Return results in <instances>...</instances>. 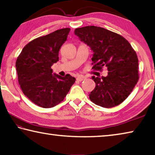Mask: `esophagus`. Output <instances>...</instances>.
Wrapping results in <instances>:
<instances>
[{"mask_svg":"<svg viewBox=\"0 0 155 155\" xmlns=\"http://www.w3.org/2000/svg\"><path fill=\"white\" fill-rule=\"evenodd\" d=\"M85 79V77L83 75H78L77 77V80L78 81H82Z\"/></svg>","mask_w":155,"mask_h":155,"instance_id":"esophagus-1","label":"esophagus"}]
</instances>
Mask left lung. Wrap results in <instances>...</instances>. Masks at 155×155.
Returning <instances> with one entry per match:
<instances>
[{"label": "left lung", "instance_id": "1", "mask_svg": "<svg viewBox=\"0 0 155 155\" xmlns=\"http://www.w3.org/2000/svg\"><path fill=\"white\" fill-rule=\"evenodd\" d=\"M74 34L93 51L92 69L105 66L107 77H92L96 83L90 99L97 105L111 108L130 95L139 80L138 58L130 43L119 34L105 28L87 26L77 28Z\"/></svg>", "mask_w": 155, "mask_h": 155}]
</instances>
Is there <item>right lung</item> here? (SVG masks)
I'll use <instances>...</instances> for the list:
<instances>
[{
  "label": "right lung",
  "mask_w": 155,
  "mask_h": 155,
  "mask_svg": "<svg viewBox=\"0 0 155 155\" xmlns=\"http://www.w3.org/2000/svg\"><path fill=\"white\" fill-rule=\"evenodd\" d=\"M70 28H61L27 44L18 57V82L22 92L37 105L51 108L64 101L75 78L52 74L51 66L59 60V51Z\"/></svg>",
  "instance_id": "obj_1"
}]
</instances>
